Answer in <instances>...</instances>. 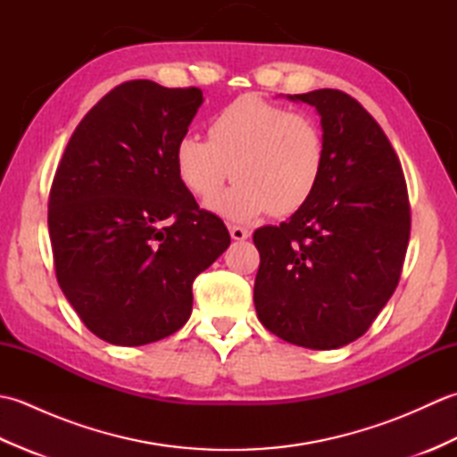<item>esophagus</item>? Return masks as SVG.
Wrapping results in <instances>:
<instances>
[{"instance_id":"obj_1","label":"esophagus","mask_w":457,"mask_h":457,"mask_svg":"<svg viewBox=\"0 0 457 457\" xmlns=\"http://www.w3.org/2000/svg\"><path fill=\"white\" fill-rule=\"evenodd\" d=\"M229 236H231V239H236V241H244L251 236V231L245 229V228H241V226H229Z\"/></svg>"}]
</instances>
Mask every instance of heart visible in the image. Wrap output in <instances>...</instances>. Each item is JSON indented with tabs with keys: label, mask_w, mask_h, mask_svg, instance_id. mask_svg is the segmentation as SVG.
Wrapping results in <instances>:
<instances>
[{
	"label": "heart",
	"mask_w": 457,
	"mask_h": 457,
	"mask_svg": "<svg viewBox=\"0 0 457 457\" xmlns=\"http://www.w3.org/2000/svg\"><path fill=\"white\" fill-rule=\"evenodd\" d=\"M326 137L316 118L247 94L213 115L208 139L184 135L174 147L179 179L194 198L210 200L231 177L234 188L210 206L249 221L293 216L312 200L326 169Z\"/></svg>",
	"instance_id": "1"
}]
</instances>
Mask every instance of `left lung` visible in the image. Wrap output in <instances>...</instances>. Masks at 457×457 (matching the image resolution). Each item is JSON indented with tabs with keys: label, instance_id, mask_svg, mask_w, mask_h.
<instances>
[{
	"label": "left lung",
	"instance_id": "8db88e82",
	"mask_svg": "<svg viewBox=\"0 0 457 457\" xmlns=\"http://www.w3.org/2000/svg\"><path fill=\"white\" fill-rule=\"evenodd\" d=\"M314 105L326 169L303 210L253 234L255 310L288 344L336 349L363 336L395 293L411 237L401 161L373 115L342 90L290 96Z\"/></svg>",
	"mask_w": 457,
	"mask_h": 457
}]
</instances>
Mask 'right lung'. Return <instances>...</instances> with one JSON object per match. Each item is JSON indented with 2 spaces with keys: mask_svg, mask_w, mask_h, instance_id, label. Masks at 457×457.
I'll return each instance as SVG.
<instances>
[{
  "mask_svg": "<svg viewBox=\"0 0 457 457\" xmlns=\"http://www.w3.org/2000/svg\"><path fill=\"white\" fill-rule=\"evenodd\" d=\"M200 88L115 86L74 129L48 194L54 273L84 326L115 345L177 332L192 283L229 245L174 167Z\"/></svg>",
  "mask_w": 457,
  "mask_h": 457,
  "instance_id": "add662e5",
  "label": "right lung"
}]
</instances>
